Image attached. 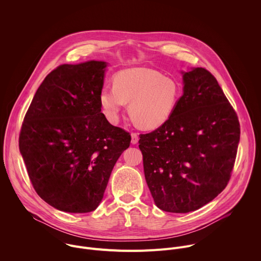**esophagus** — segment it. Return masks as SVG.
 Listing matches in <instances>:
<instances>
[{
  "instance_id": "1",
  "label": "esophagus",
  "mask_w": 261,
  "mask_h": 261,
  "mask_svg": "<svg viewBox=\"0 0 261 261\" xmlns=\"http://www.w3.org/2000/svg\"><path fill=\"white\" fill-rule=\"evenodd\" d=\"M138 140H139L138 134H137V133H135V132L131 133V142H132L133 144H136V143L138 142Z\"/></svg>"
}]
</instances>
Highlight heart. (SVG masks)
<instances>
[{"label":"heart","instance_id":"b5f03b06","mask_svg":"<svg viewBox=\"0 0 261 261\" xmlns=\"http://www.w3.org/2000/svg\"><path fill=\"white\" fill-rule=\"evenodd\" d=\"M177 100L176 83L148 68L121 71L114 79V87H104L100 92V104L109 121L116 122L125 103L130 102V116L146 129L164 124L172 115Z\"/></svg>","mask_w":261,"mask_h":261}]
</instances>
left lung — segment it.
<instances>
[{
  "label": "left lung",
  "mask_w": 261,
  "mask_h": 261,
  "mask_svg": "<svg viewBox=\"0 0 261 261\" xmlns=\"http://www.w3.org/2000/svg\"><path fill=\"white\" fill-rule=\"evenodd\" d=\"M182 80L170 118L139 135L147 187L169 213L198 210L225 189L241 134L236 110L210 71L198 67Z\"/></svg>",
  "instance_id": "1"
}]
</instances>
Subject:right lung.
<instances>
[{
  "label": "right lung",
  "instance_id": "right-lung-1",
  "mask_svg": "<svg viewBox=\"0 0 261 261\" xmlns=\"http://www.w3.org/2000/svg\"><path fill=\"white\" fill-rule=\"evenodd\" d=\"M106 63L60 65L37 90L19 133L30 180L49 205L90 213L103 198L131 135L101 113Z\"/></svg>",
  "mask_w": 261,
  "mask_h": 261
}]
</instances>
